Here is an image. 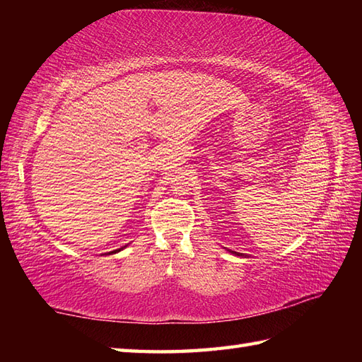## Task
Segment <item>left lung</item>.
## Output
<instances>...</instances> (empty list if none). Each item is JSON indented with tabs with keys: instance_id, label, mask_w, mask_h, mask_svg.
<instances>
[{
	"instance_id": "8db88e82",
	"label": "left lung",
	"mask_w": 362,
	"mask_h": 362,
	"mask_svg": "<svg viewBox=\"0 0 362 362\" xmlns=\"http://www.w3.org/2000/svg\"><path fill=\"white\" fill-rule=\"evenodd\" d=\"M230 253H233L235 257H243V258H247V255H244V253H238V252H233V250H228Z\"/></svg>"
}]
</instances>
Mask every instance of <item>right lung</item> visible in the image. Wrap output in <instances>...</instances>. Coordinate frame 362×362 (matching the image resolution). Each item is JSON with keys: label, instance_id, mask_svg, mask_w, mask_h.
I'll use <instances>...</instances> for the list:
<instances>
[{"label": "right lung", "instance_id": "right-lung-1", "mask_svg": "<svg viewBox=\"0 0 362 362\" xmlns=\"http://www.w3.org/2000/svg\"><path fill=\"white\" fill-rule=\"evenodd\" d=\"M124 247H126V245H124ZM124 247H121V249H117V250H113V252H109V255H110V253H118V252H121L122 249H124Z\"/></svg>", "mask_w": 362, "mask_h": 362}]
</instances>
